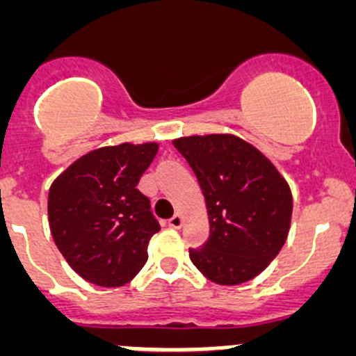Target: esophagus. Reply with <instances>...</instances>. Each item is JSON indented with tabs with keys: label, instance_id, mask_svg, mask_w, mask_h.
<instances>
[{
	"label": "esophagus",
	"instance_id": "34e87169",
	"mask_svg": "<svg viewBox=\"0 0 356 356\" xmlns=\"http://www.w3.org/2000/svg\"><path fill=\"white\" fill-rule=\"evenodd\" d=\"M181 225H184V217H181L180 213H175V216L169 219V226H171V228L178 229V228H181Z\"/></svg>",
	"mask_w": 356,
	"mask_h": 356
}]
</instances>
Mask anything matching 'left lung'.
Segmentation results:
<instances>
[{
  "label": "left lung",
  "mask_w": 356,
  "mask_h": 356,
  "mask_svg": "<svg viewBox=\"0 0 356 356\" xmlns=\"http://www.w3.org/2000/svg\"><path fill=\"white\" fill-rule=\"evenodd\" d=\"M205 196L210 237L188 257L217 285L246 284L266 269L287 241L292 193L275 163L232 134L172 140Z\"/></svg>",
  "instance_id": "obj_1"
}]
</instances>
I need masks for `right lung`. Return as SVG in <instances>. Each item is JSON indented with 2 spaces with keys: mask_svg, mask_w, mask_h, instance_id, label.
<instances>
[{
  "mask_svg": "<svg viewBox=\"0 0 356 356\" xmlns=\"http://www.w3.org/2000/svg\"><path fill=\"white\" fill-rule=\"evenodd\" d=\"M159 144L122 143L85 153L49 187L53 241L72 271L99 287H121L147 260L160 229L137 188Z\"/></svg>",
  "mask_w": 356,
  "mask_h": 356,
  "instance_id": "right-lung-1",
  "label": "right lung"
}]
</instances>
